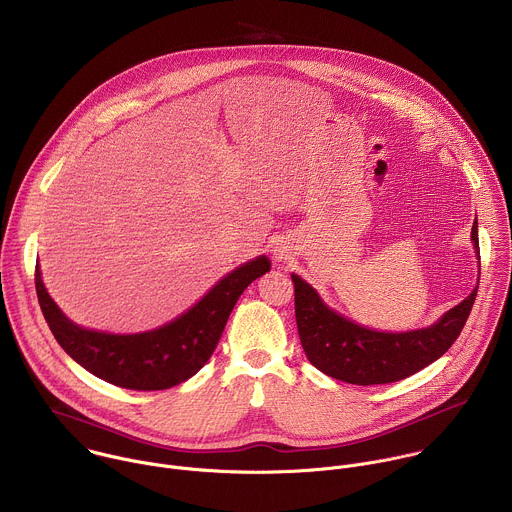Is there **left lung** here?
Returning <instances> with one entry per match:
<instances>
[{"label":"left lung","instance_id":"8db88e82","mask_svg":"<svg viewBox=\"0 0 512 512\" xmlns=\"http://www.w3.org/2000/svg\"><path fill=\"white\" fill-rule=\"evenodd\" d=\"M471 240L481 260L477 220L473 222ZM292 282L298 334L310 363L326 375L353 385L393 383L439 359L459 338L477 296V290H473L429 328L391 334L343 318L328 308L300 276L292 274Z\"/></svg>","mask_w":512,"mask_h":512}]
</instances>
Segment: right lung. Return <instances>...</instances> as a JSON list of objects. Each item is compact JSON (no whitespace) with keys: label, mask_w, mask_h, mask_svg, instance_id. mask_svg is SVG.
Listing matches in <instances>:
<instances>
[{"label":"right lung","mask_w":512,"mask_h":512,"mask_svg":"<svg viewBox=\"0 0 512 512\" xmlns=\"http://www.w3.org/2000/svg\"><path fill=\"white\" fill-rule=\"evenodd\" d=\"M266 272H270V260L258 256L216 282L200 302L176 320L129 336L73 324L47 294L39 264L35 266V290L49 330L81 367L117 387L161 391L186 381L210 359L238 298Z\"/></svg>","instance_id":"add662e5"}]
</instances>
